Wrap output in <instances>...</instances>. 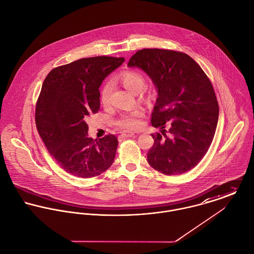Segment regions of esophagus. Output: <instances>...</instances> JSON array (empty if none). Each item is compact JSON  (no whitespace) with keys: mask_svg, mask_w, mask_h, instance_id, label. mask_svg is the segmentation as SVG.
<instances>
[{"mask_svg":"<svg viewBox=\"0 0 254 254\" xmlns=\"http://www.w3.org/2000/svg\"><path fill=\"white\" fill-rule=\"evenodd\" d=\"M123 137H126V138H129V137H133L135 135L134 132H131V131H123L122 134H121Z\"/></svg>","mask_w":254,"mask_h":254,"instance_id":"obj_1","label":"esophagus"}]
</instances>
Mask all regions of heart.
<instances>
[{
  "mask_svg": "<svg viewBox=\"0 0 254 254\" xmlns=\"http://www.w3.org/2000/svg\"><path fill=\"white\" fill-rule=\"evenodd\" d=\"M119 79L122 84L132 93L139 94L142 97L147 99L154 95L152 88L145 87V79L144 74L137 69H127L120 73ZM112 85L108 81L102 87L100 93V99L103 106H109L110 102V93ZM145 115V109L143 108H136L129 112L122 113L116 120V125L125 130H136L142 126V118Z\"/></svg>",
  "mask_w": 254,
  "mask_h": 254,
  "instance_id": "obj_1",
  "label": "heart"
}]
</instances>
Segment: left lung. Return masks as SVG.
I'll return each mask as SVG.
<instances>
[{
	"label": "left lung",
	"instance_id": "1",
	"mask_svg": "<svg viewBox=\"0 0 254 254\" xmlns=\"http://www.w3.org/2000/svg\"><path fill=\"white\" fill-rule=\"evenodd\" d=\"M128 65L143 69L157 89L151 124L162 130L151 135L148 164L164 175L190 171L207 152L217 127L219 107L209 78L190 56L172 50H140Z\"/></svg>",
	"mask_w": 254,
	"mask_h": 254
}]
</instances>
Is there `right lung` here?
Instances as JSON below:
<instances>
[{
  "label": "right lung",
  "mask_w": 254,
  "mask_h": 254,
  "mask_svg": "<svg viewBox=\"0 0 254 254\" xmlns=\"http://www.w3.org/2000/svg\"><path fill=\"white\" fill-rule=\"evenodd\" d=\"M124 58H85L52 69L37 100V130L58 164L75 177L92 178L111 166L117 138L88 137L85 119L100 109V86Z\"/></svg>",
  "instance_id": "1"
}]
</instances>
